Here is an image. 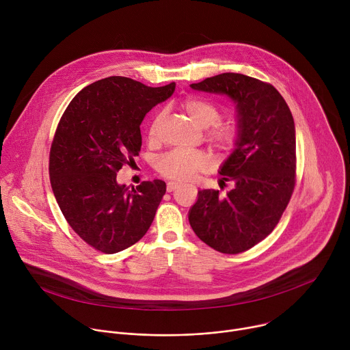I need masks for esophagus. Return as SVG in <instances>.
Listing matches in <instances>:
<instances>
[{"mask_svg": "<svg viewBox=\"0 0 350 350\" xmlns=\"http://www.w3.org/2000/svg\"><path fill=\"white\" fill-rule=\"evenodd\" d=\"M180 184L178 183H174V181H170V183H167V185H166V189H167V192H173L177 187H178Z\"/></svg>", "mask_w": 350, "mask_h": 350, "instance_id": "34e87169", "label": "esophagus"}]
</instances>
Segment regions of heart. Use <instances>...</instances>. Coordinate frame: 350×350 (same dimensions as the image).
Returning a JSON list of instances; mask_svg holds the SVG:
<instances>
[{
  "label": "heart",
  "mask_w": 350,
  "mask_h": 350,
  "mask_svg": "<svg viewBox=\"0 0 350 350\" xmlns=\"http://www.w3.org/2000/svg\"><path fill=\"white\" fill-rule=\"evenodd\" d=\"M181 109L201 129L206 130L208 141L221 152H228L239 139V124L232 120H219L220 108L205 98L185 96L180 103ZM163 113L155 115L148 127V139L154 142L159 137ZM212 167V159L201 151H170L157 162V170L166 178L176 181H188L196 174Z\"/></svg>",
  "instance_id": "heart-1"
}]
</instances>
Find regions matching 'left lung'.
<instances>
[{"instance_id":"8db88e82","label":"left lung","mask_w":350,"mask_h":350,"mask_svg":"<svg viewBox=\"0 0 350 350\" xmlns=\"http://www.w3.org/2000/svg\"><path fill=\"white\" fill-rule=\"evenodd\" d=\"M193 90L226 94L237 104L239 139L220 169L226 196L198 192L189 224L198 238L217 252L242 254L278 224L296 183V141L292 113L270 84L239 73H221Z\"/></svg>"}]
</instances>
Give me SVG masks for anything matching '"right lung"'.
I'll list each match as a JSON object with an SVG mask.
<instances>
[{
	"instance_id": "obj_1",
	"label": "right lung",
	"mask_w": 350,
	"mask_h": 350,
	"mask_svg": "<svg viewBox=\"0 0 350 350\" xmlns=\"http://www.w3.org/2000/svg\"><path fill=\"white\" fill-rule=\"evenodd\" d=\"M174 88L111 76L84 87L58 123L49 149L51 187L69 226L99 252L130 247L154 221L166 183L142 181L127 189L116 173L138 157L145 115Z\"/></svg>"
}]
</instances>
